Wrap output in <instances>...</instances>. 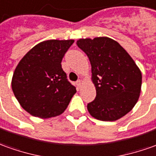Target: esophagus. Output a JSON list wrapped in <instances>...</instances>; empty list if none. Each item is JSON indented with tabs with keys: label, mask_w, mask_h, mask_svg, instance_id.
<instances>
[{
	"label": "esophagus",
	"mask_w": 156,
	"mask_h": 156,
	"mask_svg": "<svg viewBox=\"0 0 156 156\" xmlns=\"http://www.w3.org/2000/svg\"><path fill=\"white\" fill-rule=\"evenodd\" d=\"M76 87H77V89H80V87H81V81H80V80H77V81L76 82Z\"/></svg>",
	"instance_id": "obj_1"
}]
</instances>
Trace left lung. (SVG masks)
Listing matches in <instances>:
<instances>
[{"mask_svg":"<svg viewBox=\"0 0 156 156\" xmlns=\"http://www.w3.org/2000/svg\"><path fill=\"white\" fill-rule=\"evenodd\" d=\"M92 66L95 99L87 105L97 120L114 121L130 112L140 96L142 73L123 47L109 37L86 38L76 41Z\"/></svg>","mask_w":156,"mask_h":156,"instance_id":"obj_1","label":"left lung"}]
</instances>
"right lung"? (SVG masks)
I'll return each instance as SVG.
<instances>
[{"mask_svg":"<svg viewBox=\"0 0 156 156\" xmlns=\"http://www.w3.org/2000/svg\"><path fill=\"white\" fill-rule=\"evenodd\" d=\"M74 41H44L19 61L12 79V89L19 105L31 115L41 119L59 115L76 92L61 65Z\"/></svg>","mask_w":156,"mask_h":156,"instance_id":"1","label":"right lung"}]
</instances>
